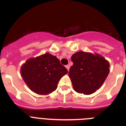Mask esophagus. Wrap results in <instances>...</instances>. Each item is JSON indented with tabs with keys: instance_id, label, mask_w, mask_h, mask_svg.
<instances>
[{
	"instance_id": "esophagus-1",
	"label": "esophagus",
	"mask_w": 126,
	"mask_h": 126,
	"mask_svg": "<svg viewBox=\"0 0 126 126\" xmlns=\"http://www.w3.org/2000/svg\"><path fill=\"white\" fill-rule=\"evenodd\" d=\"M65 67H66V68H67V70H68V71H69V69H70V65H66Z\"/></svg>"
}]
</instances>
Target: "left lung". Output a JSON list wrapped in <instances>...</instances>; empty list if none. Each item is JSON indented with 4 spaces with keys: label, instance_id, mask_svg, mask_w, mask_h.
I'll return each mask as SVG.
<instances>
[{
    "label": "left lung",
    "instance_id": "obj_1",
    "mask_svg": "<svg viewBox=\"0 0 126 126\" xmlns=\"http://www.w3.org/2000/svg\"><path fill=\"white\" fill-rule=\"evenodd\" d=\"M73 65L69 76L74 90L79 94L90 95L101 88L109 73V63L99 54L80 51L71 57Z\"/></svg>",
    "mask_w": 126,
    "mask_h": 126
}]
</instances>
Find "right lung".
<instances>
[{"instance_id": "1", "label": "right lung", "mask_w": 126, "mask_h": 126, "mask_svg": "<svg viewBox=\"0 0 126 126\" xmlns=\"http://www.w3.org/2000/svg\"><path fill=\"white\" fill-rule=\"evenodd\" d=\"M67 73L59 59L49 53L29 59L21 67L25 84L39 95H47L55 91L59 80Z\"/></svg>"}]
</instances>
